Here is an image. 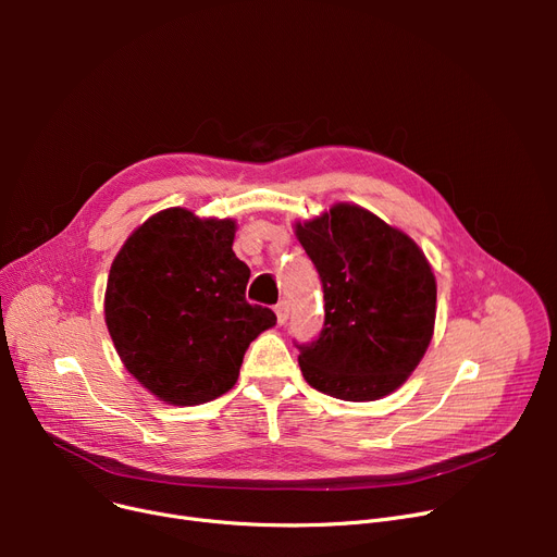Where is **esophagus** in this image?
<instances>
[{
    "label": "esophagus",
    "mask_w": 557,
    "mask_h": 557,
    "mask_svg": "<svg viewBox=\"0 0 557 557\" xmlns=\"http://www.w3.org/2000/svg\"><path fill=\"white\" fill-rule=\"evenodd\" d=\"M275 313H277V323L284 325L286 320H288V302H286V300H280V302L275 305Z\"/></svg>",
    "instance_id": "1"
}]
</instances>
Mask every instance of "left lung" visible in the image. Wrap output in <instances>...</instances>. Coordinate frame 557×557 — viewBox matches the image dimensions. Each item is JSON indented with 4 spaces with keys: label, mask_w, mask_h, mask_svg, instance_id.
<instances>
[{
    "label": "left lung",
    "mask_w": 557,
    "mask_h": 557,
    "mask_svg": "<svg viewBox=\"0 0 557 557\" xmlns=\"http://www.w3.org/2000/svg\"><path fill=\"white\" fill-rule=\"evenodd\" d=\"M323 282L325 323L302 343L307 384L347 401L399 388L433 336L435 277L418 244L357 205L296 225Z\"/></svg>",
    "instance_id": "obj_1"
}]
</instances>
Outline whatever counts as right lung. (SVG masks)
<instances>
[{
  "label": "right lung",
  "instance_id": "1",
  "mask_svg": "<svg viewBox=\"0 0 557 557\" xmlns=\"http://www.w3.org/2000/svg\"><path fill=\"white\" fill-rule=\"evenodd\" d=\"M234 221L183 208L151 216L114 257L106 325L126 370L162 401L194 406L237 384L248 345L275 325L250 305Z\"/></svg>",
  "mask_w": 557,
  "mask_h": 557
}]
</instances>
